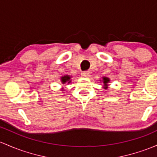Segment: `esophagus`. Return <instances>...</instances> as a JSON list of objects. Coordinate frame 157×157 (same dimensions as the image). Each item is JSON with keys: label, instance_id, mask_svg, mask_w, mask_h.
<instances>
[{"label": "esophagus", "instance_id": "1", "mask_svg": "<svg viewBox=\"0 0 157 157\" xmlns=\"http://www.w3.org/2000/svg\"><path fill=\"white\" fill-rule=\"evenodd\" d=\"M81 75L82 77H89L90 76V73H89V71H82L81 73Z\"/></svg>", "mask_w": 157, "mask_h": 157}]
</instances>
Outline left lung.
<instances>
[{
  "mask_svg": "<svg viewBox=\"0 0 157 157\" xmlns=\"http://www.w3.org/2000/svg\"><path fill=\"white\" fill-rule=\"evenodd\" d=\"M104 86H107V83L108 82H109V78H107V77H104Z\"/></svg>",
  "mask_w": 157,
  "mask_h": 157,
  "instance_id": "left-lung-1",
  "label": "left lung"
}]
</instances>
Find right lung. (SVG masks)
<instances>
[{
	"mask_svg": "<svg viewBox=\"0 0 157 157\" xmlns=\"http://www.w3.org/2000/svg\"><path fill=\"white\" fill-rule=\"evenodd\" d=\"M61 80H62V82H63V84H64L65 82H68V83H69L71 82L69 76H64V77H62Z\"/></svg>",
	"mask_w": 157,
	"mask_h": 157,
	"instance_id": "obj_1",
	"label": "right lung"
}]
</instances>
